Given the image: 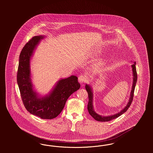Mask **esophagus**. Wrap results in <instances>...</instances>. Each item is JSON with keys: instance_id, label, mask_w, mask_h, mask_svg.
Here are the masks:
<instances>
[{"instance_id": "34e87169", "label": "esophagus", "mask_w": 153, "mask_h": 153, "mask_svg": "<svg viewBox=\"0 0 153 153\" xmlns=\"http://www.w3.org/2000/svg\"><path fill=\"white\" fill-rule=\"evenodd\" d=\"M87 81V77L84 74H81L79 77V81L80 83H84Z\"/></svg>"}]
</instances>
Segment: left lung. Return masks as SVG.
I'll return each instance as SVG.
<instances>
[{
    "label": "left lung",
    "instance_id": "left-lung-1",
    "mask_svg": "<svg viewBox=\"0 0 153 153\" xmlns=\"http://www.w3.org/2000/svg\"><path fill=\"white\" fill-rule=\"evenodd\" d=\"M136 62H135L134 64L133 65H132V71H133V85H132V90H131V96H130V98L129 100V102L127 104V105H126V107L124 108L123 110L121 111V112H120L119 113H117L116 115H112V116H109V117H102L98 114H97L94 111V108H93V105H92V99H93V94L92 92V90L91 87L86 85L85 86V89L87 91L88 94V99H89V102L88 104V111L89 114L94 117V119H95L96 120L99 121V122H108L111 120L115 119L117 117H120V115H122L124 112H126L127 111V110L128 109V108L130 107V105L131 104V102H132L133 100V97H134V90H135V88L136 85V83L137 81V70H136Z\"/></svg>",
    "mask_w": 153,
    "mask_h": 153
}]
</instances>
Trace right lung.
<instances>
[{
  "label": "right lung",
  "instance_id": "add662e5",
  "mask_svg": "<svg viewBox=\"0 0 153 153\" xmlns=\"http://www.w3.org/2000/svg\"><path fill=\"white\" fill-rule=\"evenodd\" d=\"M43 36L33 37L23 48L19 56L17 82L22 102L30 114L44 119H52L64 108L68 97L80 88L78 79L72 76L59 80L49 96L38 98L32 88L30 80V60L34 49Z\"/></svg>",
  "mask_w": 153,
  "mask_h": 153
}]
</instances>
